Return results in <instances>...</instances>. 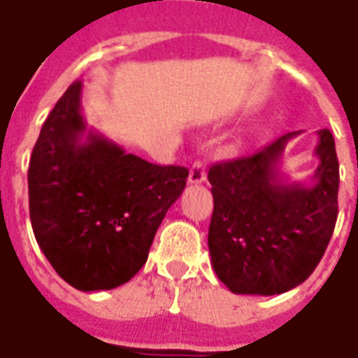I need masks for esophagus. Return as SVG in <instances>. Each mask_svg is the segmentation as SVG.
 I'll use <instances>...</instances> for the list:
<instances>
[{"label": "esophagus", "mask_w": 358, "mask_h": 358, "mask_svg": "<svg viewBox=\"0 0 358 358\" xmlns=\"http://www.w3.org/2000/svg\"><path fill=\"white\" fill-rule=\"evenodd\" d=\"M207 178V171H205V163L203 161H195L192 171H189V184H201Z\"/></svg>", "instance_id": "34e87169"}]
</instances>
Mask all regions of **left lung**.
I'll use <instances>...</instances> for the list:
<instances>
[{
	"label": "left lung",
	"mask_w": 358,
	"mask_h": 358,
	"mask_svg": "<svg viewBox=\"0 0 358 358\" xmlns=\"http://www.w3.org/2000/svg\"><path fill=\"white\" fill-rule=\"evenodd\" d=\"M284 134L249 157L213 164L209 251L218 280L234 293L276 295L303 284L330 243L338 220L339 164L330 130H318L313 186L287 184Z\"/></svg>",
	"instance_id": "1"
}]
</instances>
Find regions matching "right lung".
<instances>
[{"label": "right lung", "mask_w": 358, "mask_h": 358, "mask_svg": "<svg viewBox=\"0 0 358 358\" xmlns=\"http://www.w3.org/2000/svg\"><path fill=\"white\" fill-rule=\"evenodd\" d=\"M80 95L74 82L43 122L28 166V205L36 241L59 276L80 292H101L145 264L187 169L148 163L88 130Z\"/></svg>", "instance_id": "obj_1"}]
</instances>
